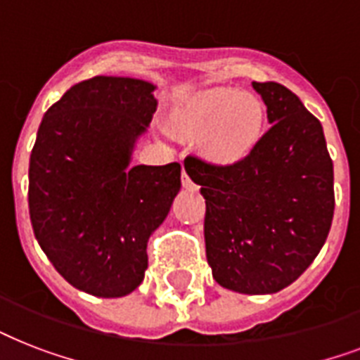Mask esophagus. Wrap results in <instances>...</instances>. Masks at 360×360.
<instances>
[{
    "mask_svg": "<svg viewBox=\"0 0 360 360\" xmlns=\"http://www.w3.org/2000/svg\"><path fill=\"white\" fill-rule=\"evenodd\" d=\"M181 185L185 186V188H194V183H192V179L191 177H188V174H186L185 169H183V172H181Z\"/></svg>",
    "mask_w": 360,
    "mask_h": 360,
    "instance_id": "34e87169",
    "label": "esophagus"
}]
</instances>
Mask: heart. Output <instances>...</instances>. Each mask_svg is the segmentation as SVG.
Here are the masks:
<instances>
[{
	"label": "heart",
	"instance_id": "b5f03b06",
	"mask_svg": "<svg viewBox=\"0 0 360 360\" xmlns=\"http://www.w3.org/2000/svg\"><path fill=\"white\" fill-rule=\"evenodd\" d=\"M179 129L202 138V151L219 166H236L256 151L265 132L267 110L262 98L230 87L198 95L181 112Z\"/></svg>",
	"mask_w": 360,
	"mask_h": 360
}]
</instances>
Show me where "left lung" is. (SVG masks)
Here are the masks:
<instances>
[{"label": "left lung", "mask_w": 360, "mask_h": 360, "mask_svg": "<svg viewBox=\"0 0 360 360\" xmlns=\"http://www.w3.org/2000/svg\"><path fill=\"white\" fill-rule=\"evenodd\" d=\"M271 129L250 157L219 166L185 160L205 198V254L222 288L265 295L295 282L325 245L335 213L333 160L323 129L295 93L252 84Z\"/></svg>", "instance_id": "8db88e82"}]
</instances>
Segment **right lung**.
Returning a JSON list of instances; mask_svg holds the SVG:
<instances>
[{"instance_id": "right-lung-1", "label": "right lung", "mask_w": 360, "mask_h": 360, "mask_svg": "<svg viewBox=\"0 0 360 360\" xmlns=\"http://www.w3.org/2000/svg\"><path fill=\"white\" fill-rule=\"evenodd\" d=\"M151 84L95 76L44 114L30 157V217L42 252L76 290L97 297L134 291L147 239L181 188L179 162L129 168L151 121Z\"/></svg>"}]
</instances>
